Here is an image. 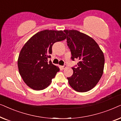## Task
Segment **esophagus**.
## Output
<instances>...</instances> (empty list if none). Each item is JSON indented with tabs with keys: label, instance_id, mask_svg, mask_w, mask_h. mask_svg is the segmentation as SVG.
<instances>
[{
	"label": "esophagus",
	"instance_id": "34e87169",
	"mask_svg": "<svg viewBox=\"0 0 121 121\" xmlns=\"http://www.w3.org/2000/svg\"><path fill=\"white\" fill-rule=\"evenodd\" d=\"M62 69H65V68H67V65H64L63 66H62Z\"/></svg>",
	"mask_w": 121,
	"mask_h": 121
}]
</instances>
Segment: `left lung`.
I'll list each match as a JSON object with an SVG mask.
<instances>
[{"label":"left lung","mask_w":121,"mask_h":121,"mask_svg":"<svg viewBox=\"0 0 121 121\" xmlns=\"http://www.w3.org/2000/svg\"><path fill=\"white\" fill-rule=\"evenodd\" d=\"M64 31L72 59L79 61L77 68H72V77L67 78L69 84L78 92L88 91L96 85L103 74L104 53L96 41L87 35L75 30Z\"/></svg>","instance_id":"8db88e82"}]
</instances>
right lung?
Segmentation results:
<instances>
[{
	"mask_svg": "<svg viewBox=\"0 0 121 121\" xmlns=\"http://www.w3.org/2000/svg\"><path fill=\"white\" fill-rule=\"evenodd\" d=\"M66 39L62 30L41 31L24 44L17 60L19 73L26 85L35 90H41L50 85L59 70L58 67L48 61L53 44Z\"/></svg>",
	"mask_w": 121,
	"mask_h": 121,
	"instance_id": "right-lung-1",
	"label": "right lung"
}]
</instances>
